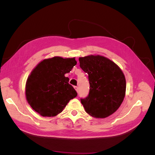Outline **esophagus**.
Returning a JSON list of instances; mask_svg holds the SVG:
<instances>
[{"label": "esophagus", "mask_w": 155, "mask_h": 155, "mask_svg": "<svg viewBox=\"0 0 155 155\" xmlns=\"http://www.w3.org/2000/svg\"><path fill=\"white\" fill-rule=\"evenodd\" d=\"M74 88H75V90L76 91V92H78V91H79V88H78V87H76V86H75V87H74Z\"/></svg>", "instance_id": "obj_1"}]
</instances>
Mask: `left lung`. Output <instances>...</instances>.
I'll return each instance as SVG.
<instances>
[{
    "instance_id": "left-lung-1",
    "label": "left lung",
    "mask_w": 155,
    "mask_h": 155,
    "mask_svg": "<svg viewBox=\"0 0 155 155\" xmlns=\"http://www.w3.org/2000/svg\"><path fill=\"white\" fill-rule=\"evenodd\" d=\"M81 68L88 74L90 91L81 99L87 113L105 118L115 112L125 96L126 80L122 70L110 59L100 55L79 58Z\"/></svg>"
}]
</instances>
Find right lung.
I'll return each mask as SVG.
<instances>
[{
	"instance_id": "1",
	"label": "right lung",
	"mask_w": 155,
	"mask_h": 155,
	"mask_svg": "<svg viewBox=\"0 0 155 155\" xmlns=\"http://www.w3.org/2000/svg\"><path fill=\"white\" fill-rule=\"evenodd\" d=\"M77 64L75 58L55 56L37 64L28 78L25 95L31 107L44 117H54L61 113L77 92L68 83L64 74Z\"/></svg>"
}]
</instances>
